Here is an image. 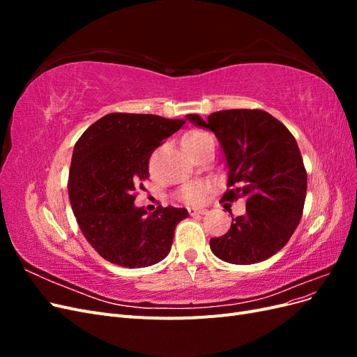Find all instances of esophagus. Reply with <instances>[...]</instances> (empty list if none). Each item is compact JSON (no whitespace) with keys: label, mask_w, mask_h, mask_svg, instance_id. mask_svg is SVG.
Returning a JSON list of instances; mask_svg holds the SVG:
<instances>
[{"label":"esophagus","mask_w":357,"mask_h":357,"mask_svg":"<svg viewBox=\"0 0 357 357\" xmlns=\"http://www.w3.org/2000/svg\"><path fill=\"white\" fill-rule=\"evenodd\" d=\"M188 211L190 215H199V214L207 213V210H204V208H188Z\"/></svg>","instance_id":"1"}]
</instances>
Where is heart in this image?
I'll return each instance as SVG.
<instances>
[{
	"label": "heart",
	"instance_id": "obj_1",
	"mask_svg": "<svg viewBox=\"0 0 357 357\" xmlns=\"http://www.w3.org/2000/svg\"><path fill=\"white\" fill-rule=\"evenodd\" d=\"M211 138L213 137L205 131H192L183 137L181 143H183V147H185L186 152L189 155H192ZM211 189H213V185L210 181H201V180L189 181L177 190V198L188 205H199L205 201V198H207L208 192Z\"/></svg>",
	"mask_w": 357,
	"mask_h": 357
}]
</instances>
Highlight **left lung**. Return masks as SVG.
<instances>
[{
	"label": "left lung",
	"instance_id": "obj_1",
	"mask_svg": "<svg viewBox=\"0 0 357 357\" xmlns=\"http://www.w3.org/2000/svg\"><path fill=\"white\" fill-rule=\"evenodd\" d=\"M189 121L214 132L229 168L222 201L245 198V214L232 218L229 231L211 238V252L225 262L252 265L287 244L302 218L307 171L295 137L269 113L222 110Z\"/></svg>",
	"mask_w": 357,
	"mask_h": 357
}]
</instances>
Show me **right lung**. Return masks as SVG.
<instances>
[{"mask_svg":"<svg viewBox=\"0 0 357 357\" xmlns=\"http://www.w3.org/2000/svg\"><path fill=\"white\" fill-rule=\"evenodd\" d=\"M186 119L110 113L92 123L74 146L68 197L84 238L101 257L144 268L167 257L186 208H137V190L149 178V160Z\"/></svg>","mask_w":357,"mask_h":357,"instance_id":"1","label":"right lung"}]
</instances>
